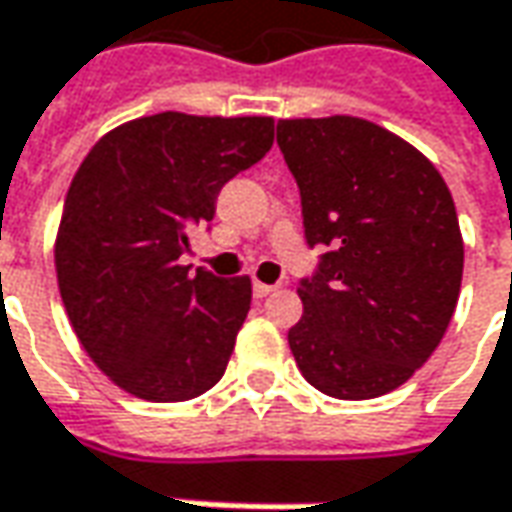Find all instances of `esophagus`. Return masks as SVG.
Masks as SVG:
<instances>
[{
    "label": "esophagus",
    "instance_id": "34e87169",
    "mask_svg": "<svg viewBox=\"0 0 512 512\" xmlns=\"http://www.w3.org/2000/svg\"><path fill=\"white\" fill-rule=\"evenodd\" d=\"M270 293H276V284H264V281H253V296L267 298Z\"/></svg>",
    "mask_w": 512,
    "mask_h": 512
}]
</instances>
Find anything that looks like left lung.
<instances>
[{"label": "left lung", "mask_w": 512, "mask_h": 512, "mask_svg": "<svg viewBox=\"0 0 512 512\" xmlns=\"http://www.w3.org/2000/svg\"><path fill=\"white\" fill-rule=\"evenodd\" d=\"M301 194L307 245H327L301 279L287 332L301 375L338 400L394 392L440 346L456 310L465 248L434 163L372 120H279Z\"/></svg>", "instance_id": "8db88e82"}]
</instances>
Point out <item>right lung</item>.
Masks as SVG:
<instances>
[{
  "label": "right lung",
  "instance_id": "add662e5",
  "mask_svg": "<svg viewBox=\"0 0 512 512\" xmlns=\"http://www.w3.org/2000/svg\"><path fill=\"white\" fill-rule=\"evenodd\" d=\"M273 146V118L160 112L104 135L72 177L56 239L58 290L87 355L152 403L200 397L225 375L250 279L180 264L222 185Z\"/></svg>",
  "mask_w": 512,
  "mask_h": 512
}]
</instances>
